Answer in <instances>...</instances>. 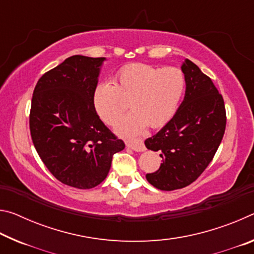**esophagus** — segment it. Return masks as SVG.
Returning a JSON list of instances; mask_svg holds the SVG:
<instances>
[{"instance_id":"34e87169","label":"esophagus","mask_w":254,"mask_h":254,"mask_svg":"<svg viewBox=\"0 0 254 254\" xmlns=\"http://www.w3.org/2000/svg\"><path fill=\"white\" fill-rule=\"evenodd\" d=\"M127 147L131 148L132 150H134V151H137V152H142V151H144V150H145L143 141L140 140V139L128 140L127 142Z\"/></svg>"}]
</instances>
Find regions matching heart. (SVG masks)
Masks as SVG:
<instances>
[{
    "instance_id": "b5f03b06",
    "label": "heart",
    "mask_w": 254,
    "mask_h": 254,
    "mask_svg": "<svg viewBox=\"0 0 254 254\" xmlns=\"http://www.w3.org/2000/svg\"><path fill=\"white\" fill-rule=\"evenodd\" d=\"M186 86L184 72L177 67H156L130 64L115 75V83L101 81L93 92V104L98 117L113 126L128 106L132 112L117 124L122 136L140 134L147 124L165 126L174 117Z\"/></svg>"
}]
</instances>
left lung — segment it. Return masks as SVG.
I'll list each match as a JSON object with an SVG mask.
<instances>
[{
	"label": "left lung",
	"instance_id": "left-lung-1",
	"mask_svg": "<svg viewBox=\"0 0 254 254\" xmlns=\"http://www.w3.org/2000/svg\"><path fill=\"white\" fill-rule=\"evenodd\" d=\"M186 92L173 119L145 147L160 151L162 163L148 182L160 190L190 185L203 174L216 153L226 127L224 100L212 79L189 59L183 63Z\"/></svg>",
	"mask_w": 254,
	"mask_h": 254
}]
</instances>
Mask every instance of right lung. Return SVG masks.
<instances>
[{"mask_svg": "<svg viewBox=\"0 0 254 254\" xmlns=\"http://www.w3.org/2000/svg\"><path fill=\"white\" fill-rule=\"evenodd\" d=\"M104 60L71 56L42 75L34 87L29 120L32 142L48 170L67 186L100 185L113 154L126 147L93 104Z\"/></svg>", "mask_w": 254, "mask_h": 254, "instance_id": "add662e5", "label": "right lung"}]
</instances>
